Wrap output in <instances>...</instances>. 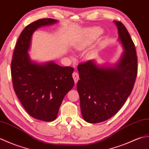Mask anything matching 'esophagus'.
Here are the masks:
<instances>
[{
  "label": "esophagus",
  "mask_w": 149,
  "mask_h": 149,
  "mask_svg": "<svg viewBox=\"0 0 149 149\" xmlns=\"http://www.w3.org/2000/svg\"><path fill=\"white\" fill-rule=\"evenodd\" d=\"M72 78H73L74 80V83L77 84L78 80H79V74L77 72H73V73H72Z\"/></svg>",
  "instance_id": "1"
}]
</instances>
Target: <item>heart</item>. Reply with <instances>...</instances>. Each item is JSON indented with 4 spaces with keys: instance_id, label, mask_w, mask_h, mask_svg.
Here are the masks:
<instances>
[{
    "instance_id": "heart-1",
    "label": "heart",
    "mask_w": 149,
    "mask_h": 149,
    "mask_svg": "<svg viewBox=\"0 0 149 149\" xmlns=\"http://www.w3.org/2000/svg\"><path fill=\"white\" fill-rule=\"evenodd\" d=\"M87 33L89 36V38L91 39H94L102 34V29L98 27H94L88 29Z\"/></svg>"
}]
</instances>
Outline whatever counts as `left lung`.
Segmentation results:
<instances>
[{
  "mask_svg": "<svg viewBox=\"0 0 149 149\" xmlns=\"http://www.w3.org/2000/svg\"><path fill=\"white\" fill-rule=\"evenodd\" d=\"M124 52L113 68L99 67L90 60L78 65L80 95L84 119L89 123L107 120L120 110L130 96L138 73L137 55L127 29L115 21Z\"/></svg>",
  "mask_w": 149,
  "mask_h": 149,
  "instance_id": "left-lung-1",
  "label": "left lung"
}]
</instances>
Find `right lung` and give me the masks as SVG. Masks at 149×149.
Returning a JSON list of instances; mask_svg holds the SVG:
<instances>
[{
    "label": "right lung",
    "instance_id": "1",
    "mask_svg": "<svg viewBox=\"0 0 149 149\" xmlns=\"http://www.w3.org/2000/svg\"><path fill=\"white\" fill-rule=\"evenodd\" d=\"M56 22L43 18L26 26L16 42L11 64L13 88L22 106L31 117L47 122L57 118L65 95L73 87L74 69L53 62L38 64L31 61L27 52L33 32Z\"/></svg>",
    "mask_w": 149,
    "mask_h": 149
}]
</instances>
